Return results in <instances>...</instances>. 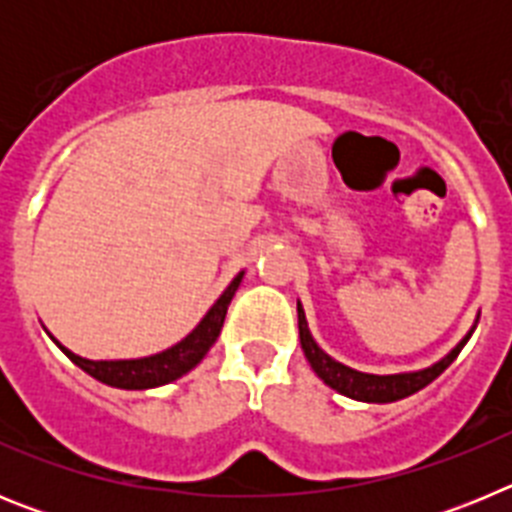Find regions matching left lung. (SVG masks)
<instances>
[{
    "label": "left lung",
    "mask_w": 512,
    "mask_h": 512,
    "mask_svg": "<svg viewBox=\"0 0 512 512\" xmlns=\"http://www.w3.org/2000/svg\"><path fill=\"white\" fill-rule=\"evenodd\" d=\"M297 325H300V343L302 351H305V359L310 361L312 372L318 374L325 384H328L330 390L341 392V395L351 397V400L359 402H395L402 400V397L415 395L418 390L428 387L438 374H443V369H449L451 361L459 356V351L464 348V343L469 341V336L474 333L477 325H472L467 336L461 338L454 348H451L449 354L443 356L441 361L436 364L425 366V369H418V372H402V374H366V372H356L351 366L341 364L333 356H328L323 348L315 343L312 338L310 328H307L305 320V310L297 302Z\"/></svg>",
    "instance_id": "obj_1"
}]
</instances>
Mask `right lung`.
<instances>
[{"instance_id": "obj_1", "label": "right lung", "mask_w": 512, "mask_h": 512, "mask_svg": "<svg viewBox=\"0 0 512 512\" xmlns=\"http://www.w3.org/2000/svg\"><path fill=\"white\" fill-rule=\"evenodd\" d=\"M246 271H238V277L228 284L223 295L217 297L215 305L207 310L205 318L200 320V325L189 333L187 338L176 343V346L166 348L161 354L143 356V359H120V361H92L81 359L74 351H69L66 346L56 341V346L61 348L63 354L69 356L79 369L89 374V377L99 379L102 384H110V387H120V390H151V387H161V384H169L174 379L184 377L187 372H192L194 366L205 359V354L210 351L212 343L217 341L220 330L225 323V312H228L230 300H233L235 289L241 287V279Z\"/></svg>"}]
</instances>
